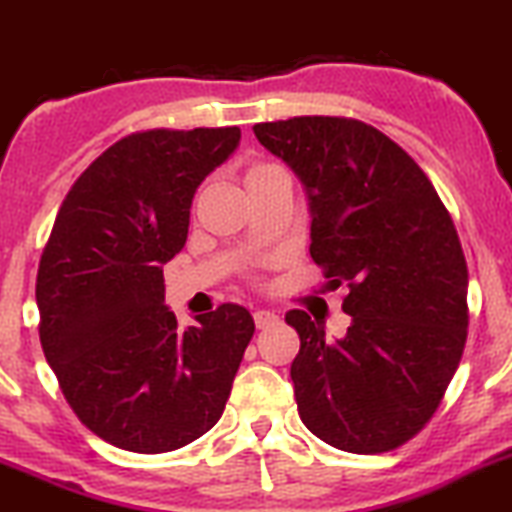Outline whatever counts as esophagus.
Returning a JSON list of instances; mask_svg holds the SVG:
<instances>
[{
	"instance_id": "34e87169",
	"label": "esophagus",
	"mask_w": 512,
	"mask_h": 512,
	"mask_svg": "<svg viewBox=\"0 0 512 512\" xmlns=\"http://www.w3.org/2000/svg\"><path fill=\"white\" fill-rule=\"evenodd\" d=\"M252 318H255L257 328H270L278 323V315L272 313V310H255V315H252Z\"/></svg>"
}]
</instances>
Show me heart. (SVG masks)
<instances>
[{
  "label": "heart",
  "instance_id": "1",
  "mask_svg": "<svg viewBox=\"0 0 512 512\" xmlns=\"http://www.w3.org/2000/svg\"><path fill=\"white\" fill-rule=\"evenodd\" d=\"M275 169H278V166H275V164H265V161H257V164H252L250 169H247L245 179L250 181V179H255V176L265 174V171H275Z\"/></svg>",
  "mask_w": 512,
  "mask_h": 512
}]
</instances>
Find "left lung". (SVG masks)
<instances>
[{
	"instance_id": "8db88e82",
	"label": "left lung",
	"mask_w": 512,
	"mask_h": 512,
	"mask_svg": "<svg viewBox=\"0 0 512 512\" xmlns=\"http://www.w3.org/2000/svg\"><path fill=\"white\" fill-rule=\"evenodd\" d=\"M257 141L308 189L310 257L346 288L351 326L326 341L305 310L285 313L300 351L298 414L356 455L417 437L442 404L470 326L467 262L455 222L417 161L379 128L343 116L255 123Z\"/></svg>"
}]
</instances>
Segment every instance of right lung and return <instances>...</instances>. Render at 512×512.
<instances>
[{
	"mask_svg": "<svg viewBox=\"0 0 512 512\" xmlns=\"http://www.w3.org/2000/svg\"><path fill=\"white\" fill-rule=\"evenodd\" d=\"M237 143V126L128 133L62 199L37 267L40 343L75 417L113 447L179 450L222 417L255 321L222 303L181 331L164 265Z\"/></svg>",
	"mask_w": 512,
	"mask_h": 512,
	"instance_id": "add662e5",
	"label": "right lung"
}]
</instances>
